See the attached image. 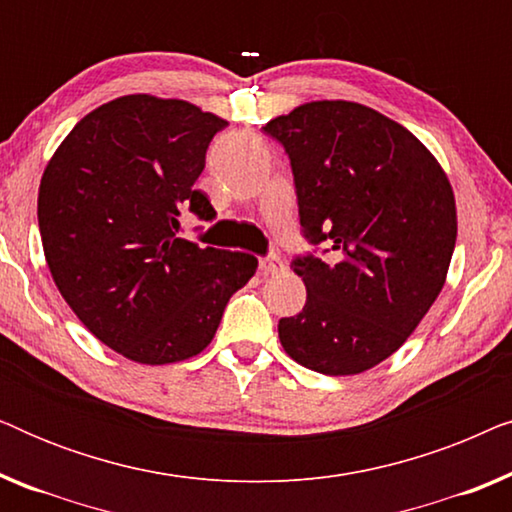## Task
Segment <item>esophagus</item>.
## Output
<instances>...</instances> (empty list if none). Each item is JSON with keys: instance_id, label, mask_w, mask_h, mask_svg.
Here are the masks:
<instances>
[{"instance_id": "34e87169", "label": "esophagus", "mask_w": 512, "mask_h": 512, "mask_svg": "<svg viewBox=\"0 0 512 512\" xmlns=\"http://www.w3.org/2000/svg\"><path fill=\"white\" fill-rule=\"evenodd\" d=\"M279 270H284V261L277 254H270L261 258V272L263 275H277Z\"/></svg>"}]
</instances>
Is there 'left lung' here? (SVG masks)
<instances>
[{
    "mask_svg": "<svg viewBox=\"0 0 512 512\" xmlns=\"http://www.w3.org/2000/svg\"><path fill=\"white\" fill-rule=\"evenodd\" d=\"M263 130L291 158L305 237L335 251L293 261L307 300L279 319V342L314 373H366L443 291L457 242L450 179L410 130L359 102H305Z\"/></svg>",
    "mask_w": 512,
    "mask_h": 512,
    "instance_id": "1",
    "label": "left lung"
}]
</instances>
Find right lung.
I'll list each match as a JSON object with an SVG mask.
<instances>
[{
	"label": "right lung",
	"instance_id": "1",
	"mask_svg": "<svg viewBox=\"0 0 512 512\" xmlns=\"http://www.w3.org/2000/svg\"><path fill=\"white\" fill-rule=\"evenodd\" d=\"M228 121L186 100L123 95L90 111L48 160L39 230L53 282L97 340L146 366L198 356L256 256L179 237V216L214 219L195 191Z\"/></svg>",
	"mask_w": 512,
	"mask_h": 512
}]
</instances>
